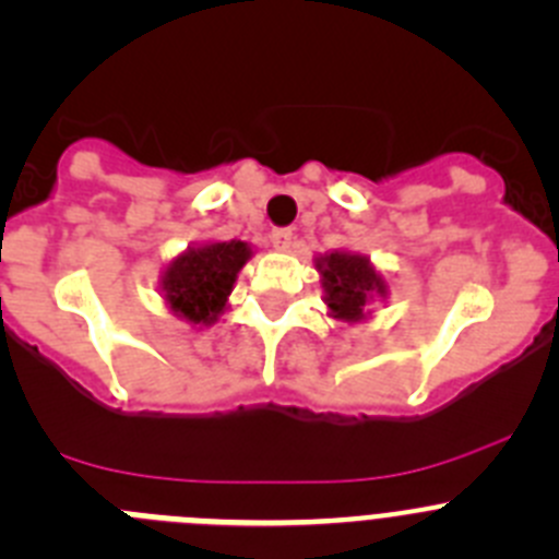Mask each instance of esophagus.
Listing matches in <instances>:
<instances>
[{
	"mask_svg": "<svg viewBox=\"0 0 559 559\" xmlns=\"http://www.w3.org/2000/svg\"><path fill=\"white\" fill-rule=\"evenodd\" d=\"M270 242L278 250H289L292 245H295V234H292V228H275V231L270 234Z\"/></svg>",
	"mask_w": 559,
	"mask_h": 559,
	"instance_id": "esophagus-1",
	"label": "esophagus"
}]
</instances>
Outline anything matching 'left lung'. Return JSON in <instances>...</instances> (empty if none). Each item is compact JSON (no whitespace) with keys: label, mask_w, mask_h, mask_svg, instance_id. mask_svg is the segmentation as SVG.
Returning a JSON list of instances; mask_svg holds the SVG:
<instances>
[{"label":"left lung","mask_w":559,"mask_h":559,"mask_svg":"<svg viewBox=\"0 0 559 559\" xmlns=\"http://www.w3.org/2000/svg\"><path fill=\"white\" fill-rule=\"evenodd\" d=\"M317 270L322 275V289H325L331 317L342 322L367 320V306L374 297H385L389 292L383 275L361 253L333 250V253L317 259Z\"/></svg>","instance_id":"1"}]
</instances>
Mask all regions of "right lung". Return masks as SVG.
Segmentation results:
<instances>
[{
	"instance_id": "1",
	"label": "right lung",
	"mask_w": 559,
	"mask_h": 559,
	"mask_svg": "<svg viewBox=\"0 0 559 559\" xmlns=\"http://www.w3.org/2000/svg\"><path fill=\"white\" fill-rule=\"evenodd\" d=\"M250 255V245L239 239L187 248L162 273V297L168 309L190 325H215Z\"/></svg>"
}]
</instances>
